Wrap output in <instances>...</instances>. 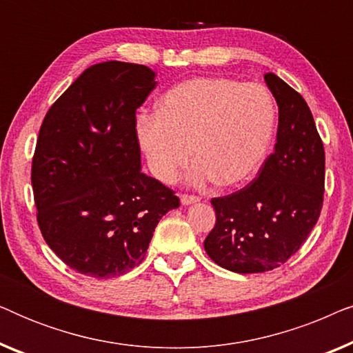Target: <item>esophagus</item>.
Returning a JSON list of instances; mask_svg holds the SVG:
<instances>
[{
	"label": "esophagus",
	"instance_id": "34e87169",
	"mask_svg": "<svg viewBox=\"0 0 353 353\" xmlns=\"http://www.w3.org/2000/svg\"><path fill=\"white\" fill-rule=\"evenodd\" d=\"M199 201V197L197 196H192V194H183L181 196V204L183 205H190V204H194V202Z\"/></svg>",
	"mask_w": 353,
	"mask_h": 353
}]
</instances>
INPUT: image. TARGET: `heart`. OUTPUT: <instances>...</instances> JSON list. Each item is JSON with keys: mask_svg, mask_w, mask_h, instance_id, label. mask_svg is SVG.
Masks as SVG:
<instances>
[{"mask_svg": "<svg viewBox=\"0 0 353 353\" xmlns=\"http://www.w3.org/2000/svg\"><path fill=\"white\" fill-rule=\"evenodd\" d=\"M274 122L276 108L263 85L197 77L168 91L159 112L139 114L137 133L157 180L175 181L192 148L199 162L192 181L236 186L259 170Z\"/></svg>", "mask_w": 353, "mask_h": 353, "instance_id": "1", "label": "heart"}]
</instances>
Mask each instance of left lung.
Wrapping results in <instances>:
<instances>
[{"label": "left lung", "instance_id": "obj_1", "mask_svg": "<svg viewBox=\"0 0 353 353\" xmlns=\"http://www.w3.org/2000/svg\"><path fill=\"white\" fill-rule=\"evenodd\" d=\"M279 117L274 151L243 190L214 197L215 226L204 249L234 273H263L286 263L320 219L325 148L305 99L278 75L265 74Z\"/></svg>", "mask_w": 353, "mask_h": 353}]
</instances>
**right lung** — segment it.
Instances as JSON below:
<instances>
[{"label":"right lung","instance_id":"obj_1","mask_svg":"<svg viewBox=\"0 0 353 353\" xmlns=\"http://www.w3.org/2000/svg\"><path fill=\"white\" fill-rule=\"evenodd\" d=\"M146 65L86 69L51 105L38 133L32 188L40 231L57 257L105 279L143 262L170 188L141 172L137 109L156 88Z\"/></svg>","mask_w":353,"mask_h":353}]
</instances>
